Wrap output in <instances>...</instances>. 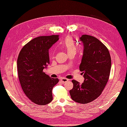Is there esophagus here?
Masks as SVG:
<instances>
[{"mask_svg": "<svg viewBox=\"0 0 127 127\" xmlns=\"http://www.w3.org/2000/svg\"><path fill=\"white\" fill-rule=\"evenodd\" d=\"M60 80H61V81L63 83H65V82H66L68 81L69 79H67V78H61Z\"/></svg>", "mask_w": 127, "mask_h": 127, "instance_id": "34e87169", "label": "esophagus"}]
</instances>
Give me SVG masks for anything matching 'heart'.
<instances>
[{
    "label": "heart",
    "mask_w": 127,
    "mask_h": 127,
    "mask_svg": "<svg viewBox=\"0 0 127 127\" xmlns=\"http://www.w3.org/2000/svg\"><path fill=\"white\" fill-rule=\"evenodd\" d=\"M61 47L64 48L67 51L68 55L71 53H76L77 51V47L74 40L70 36L66 37L63 42L61 43Z\"/></svg>",
    "instance_id": "heart-1"
}]
</instances>
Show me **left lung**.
<instances>
[{
    "mask_svg": "<svg viewBox=\"0 0 127 127\" xmlns=\"http://www.w3.org/2000/svg\"><path fill=\"white\" fill-rule=\"evenodd\" d=\"M79 39L84 45L79 69L84 74V81L80 84L72 80L74 86L69 93L72 100L87 104L97 98L106 85L111 59L108 49L97 38L83 35Z\"/></svg>",
    "mask_w": 127,
    "mask_h": 127,
    "instance_id": "1",
    "label": "left lung"
}]
</instances>
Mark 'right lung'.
Returning <instances> with one entry per match:
<instances>
[{
  "label": "right lung",
  "mask_w": 127,
  "mask_h": 127,
  "mask_svg": "<svg viewBox=\"0 0 127 127\" xmlns=\"http://www.w3.org/2000/svg\"><path fill=\"white\" fill-rule=\"evenodd\" d=\"M59 39L58 35L35 37L19 53L17 65L22 88L36 104L45 105L52 101V88L59 79L51 78L43 70L50 64L49 50Z\"/></svg>",
  "instance_id": "obj_1"
}]
</instances>
